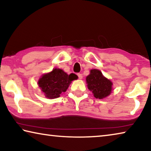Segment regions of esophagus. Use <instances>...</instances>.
<instances>
[{"instance_id": "esophagus-1", "label": "esophagus", "mask_w": 151, "mask_h": 151, "mask_svg": "<svg viewBox=\"0 0 151 151\" xmlns=\"http://www.w3.org/2000/svg\"><path fill=\"white\" fill-rule=\"evenodd\" d=\"M77 75H78V78H79V79H82V78H83V75H82V74H81V73H78Z\"/></svg>"}]
</instances>
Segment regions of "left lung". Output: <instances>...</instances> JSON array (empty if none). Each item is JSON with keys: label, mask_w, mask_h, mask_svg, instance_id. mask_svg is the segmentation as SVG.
<instances>
[{"label": "left lung", "mask_w": 151, "mask_h": 151, "mask_svg": "<svg viewBox=\"0 0 151 151\" xmlns=\"http://www.w3.org/2000/svg\"><path fill=\"white\" fill-rule=\"evenodd\" d=\"M87 87L96 99H103L109 96L112 91V83L104 76L100 70L91 69L86 77Z\"/></svg>", "instance_id": "1"}]
</instances>
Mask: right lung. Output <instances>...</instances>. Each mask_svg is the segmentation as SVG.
<instances>
[{
	"mask_svg": "<svg viewBox=\"0 0 151 151\" xmlns=\"http://www.w3.org/2000/svg\"><path fill=\"white\" fill-rule=\"evenodd\" d=\"M77 78L75 74L68 75L60 68H55L40 76L38 85L47 98L54 99L66 92L72 81Z\"/></svg>",
	"mask_w": 151,
	"mask_h": 151,
	"instance_id": "1",
	"label": "right lung"
}]
</instances>
